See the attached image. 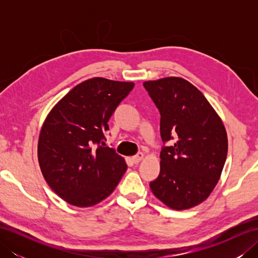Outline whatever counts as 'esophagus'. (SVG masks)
Returning a JSON list of instances; mask_svg holds the SVG:
<instances>
[{
  "instance_id": "esophagus-1",
  "label": "esophagus",
  "mask_w": 258,
  "mask_h": 258,
  "mask_svg": "<svg viewBox=\"0 0 258 258\" xmlns=\"http://www.w3.org/2000/svg\"><path fill=\"white\" fill-rule=\"evenodd\" d=\"M143 157H144L143 153H138V154L134 155V156L132 157V161H133V163L138 164V163H140L142 160H143Z\"/></svg>"
}]
</instances>
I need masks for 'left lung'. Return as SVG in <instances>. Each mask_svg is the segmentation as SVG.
Returning a JSON list of instances; mask_svg holds the SVG:
<instances>
[{
    "label": "left lung",
    "instance_id": "obj_1",
    "mask_svg": "<svg viewBox=\"0 0 258 258\" xmlns=\"http://www.w3.org/2000/svg\"><path fill=\"white\" fill-rule=\"evenodd\" d=\"M161 114V172L150 183L158 200L182 211L205 201L221 177L227 156L222 119L202 92L184 79L143 83ZM175 140L172 147L165 144Z\"/></svg>",
    "mask_w": 258,
    "mask_h": 258
}]
</instances>
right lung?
<instances>
[{
	"label": "right lung",
	"instance_id": "obj_1",
	"mask_svg": "<svg viewBox=\"0 0 258 258\" xmlns=\"http://www.w3.org/2000/svg\"><path fill=\"white\" fill-rule=\"evenodd\" d=\"M132 82L94 78L73 87L47 115L37 156L48 186L69 204L93 206L112 194L127 165L105 146L108 119Z\"/></svg>",
	"mask_w": 258,
	"mask_h": 258
}]
</instances>
